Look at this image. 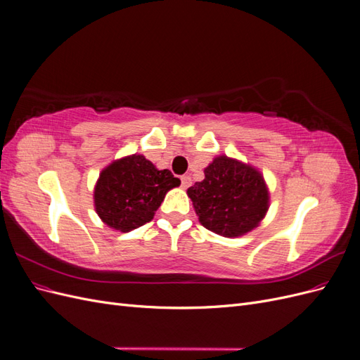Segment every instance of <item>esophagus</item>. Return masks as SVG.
I'll return each instance as SVG.
<instances>
[{"label": "esophagus", "mask_w": 360, "mask_h": 360, "mask_svg": "<svg viewBox=\"0 0 360 360\" xmlns=\"http://www.w3.org/2000/svg\"><path fill=\"white\" fill-rule=\"evenodd\" d=\"M191 184H192V179H191V176H181V188H183V189L189 188Z\"/></svg>", "instance_id": "1"}]
</instances>
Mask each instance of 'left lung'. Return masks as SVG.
I'll list each match as a JSON object with an SVG mask.
<instances>
[{
    "instance_id": "left-lung-1",
    "label": "left lung",
    "mask_w": 360,
    "mask_h": 360,
    "mask_svg": "<svg viewBox=\"0 0 360 360\" xmlns=\"http://www.w3.org/2000/svg\"><path fill=\"white\" fill-rule=\"evenodd\" d=\"M188 197L201 225L224 237L252 231L264 219L270 204L263 174L225 155L216 156L204 168V180L188 189Z\"/></svg>"
}]
</instances>
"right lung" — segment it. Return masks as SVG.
Returning a JSON list of instances; mask_svg holds the SVG:
<instances>
[{
	"label": "right lung",
	"instance_id": "right-lung-1",
	"mask_svg": "<svg viewBox=\"0 0 360 360\" xmlns=\"http://www.w3.org/2000/svg\"><path fill=\"white\" fill-rule=\"evenodd\" d=\"M180 186L169 169H158L143 155L111 162L99 174L93 198L103 224L129 233L153 219L168 191Z\"/></svg>",
	"mask_w": 360,
	"mask_h": 360
}]
</instances>
